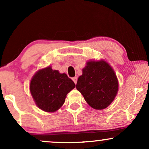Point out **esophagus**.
Listing matches in <instances>:
<instances>
[{"mask_svg":"<svg viewBox=\"0 0 149 149\" xmlns=\"http://www.w3.org/2000/svg\"><path fill=\"white\" fill-rule=\"evenodd\" d=\"M72 81H74V83H75V84H77V77H73V78H72Z\"/></svg>","mask_w":149,"mask_h":149,"instance_id":"1","label":"esophagus"}]
</instances>
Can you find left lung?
<instances>
[{
    "instance_id": "8db88e82",
    "label": "left lung",
    "mask_w": 149,
    "mask_h": 149,
    "mask_svg": "<svg viewBox=\"0 0 149 149\" xmlns=\"http://www.w3.org/2000/svg\"><path fill=\"white\" fill-rule=\"evenodd\" d=\"M77 90L94 109L101 110L111 104L118 91V80L115 72L104 61H90L79 77Z\"/></svg>"
}]
</instances>
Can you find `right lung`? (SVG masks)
<instances>
[{"mask_svg": "<svg viewBox=\"0 0 149 149\" xmlns=\"http://www.w3.org/2000/svg\"><path fill=\"white\" fill-rule=\"evenodd\" d=\"M75 84L66 74L53 70L50 66L36 72L30 82V93L42 111L55 112L64 104L67 93Z\"/></svg>", "mask_w": 149, "mask_h": 149, "instance_id": "1", "label": "right lung"}]
</instances>
